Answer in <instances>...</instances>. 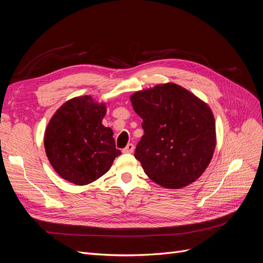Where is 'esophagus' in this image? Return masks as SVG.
Returning a JSON list of instances; mask_svg holds the SVG:
<instances>
[{
	"instance_id": "esophagus-1",
	"label": "esophagus",
	"mask_w": 263,
	"mask_h": 263,
	"mask_svg": "<svg viewBox=\"0 0 263 263\" xmlns=\"http://www.w3.org/2000/svg\"><path fill=\"white\" fill-rule=\"evenodd\" d=\"M134 149H135V146L133 144H128L123 149V153H125V154H132L133 151H134Z\"/></svg>"
}]
</instances>
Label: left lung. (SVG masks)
I'll list each match as a JSON object with an SVG mask.
<instances>
[{
	"mask_svg": "<svg viewBox=\"0 0 263 263\" xmlns=\"http://www.w3.org/2000/svg\"><path fill=\"white\" fill-rule=\"evenodd\" d=\"M130 101L145 133L135 158L147 176L165 189L184 187L200 178L216 146L209 105L174 83L138 91Z\"/></svg>",
	"mask_w": 263,
	"mask_h": 263,
	"instance_id": "1",
	"label": "left lung"
}]
</instances>
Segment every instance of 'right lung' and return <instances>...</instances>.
I'll use <instances>...</instances> for the list:
<instances>
[{
	"label": "right lung",
	"instance_id": "1",
	"mask_svg": "<svg viewBox=\"0 0 263 263\" xmlns=\"http://www.w3.org/2000/svg\"><path fill=\"white\" fill-rule=\"evenodd\" d=\"M104 103L91 97L71 99L62 104L45 132L46 155L59 176L77 185H85L106 173L116 149L113 130L102 124Z\"/></svg>",
	"mask_w": 263,
	"mask_h": 263
}]
</instances>
